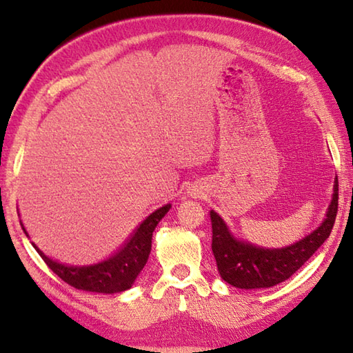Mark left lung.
I'll use <instances>...</instances> for the list:
<instances>
[{
    "instance_id": "obj_1",
    "label": "left lung",
    "mask_w": 353,
    "mask_h": 353,
    "mask_svg": "<svg viewBox=\"0 0 353 353\" xmlns=\"http://www.w3.org/2000/svg\"><path fill=\"white\" fill-rule=\"evenodd\" d=\"M339 211V179L335 177L332 200L326 219L310 235L282 249H264L234 236L228 224L211 211L212 253L223 281L243 290L270 288L287 281L308 261L331 235Z\"/></svg>"
}]
</instances>
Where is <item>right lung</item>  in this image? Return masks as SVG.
Here are the masks:
<instances>
[{
	"mask_svg": "<svg viewBox=\"0 0 353 353\" xmlns=\"http://www.w3.org/2000/svg\"><path fill=\"white\" fill-rule=\"evenodd\" d=\"M170 208L171 205H165L156 209L139 224V228L133 232L123 249H119L114 256L94 265L76 267L61 264V262L48 258L39 247L32 244L45 261V264L71 287L91 292H103V294H115V292L129 290L141 270L147 264L150 250H152L153 232L157 223L170 211ZM19 223L24 234L28 236L24 224L22 221Z\"/></svg>",
	"mask_w": 353,
	"mask_h": 353,
	"instance_id": "add662e5",
	"label": "right lung"
}]
</instances>
